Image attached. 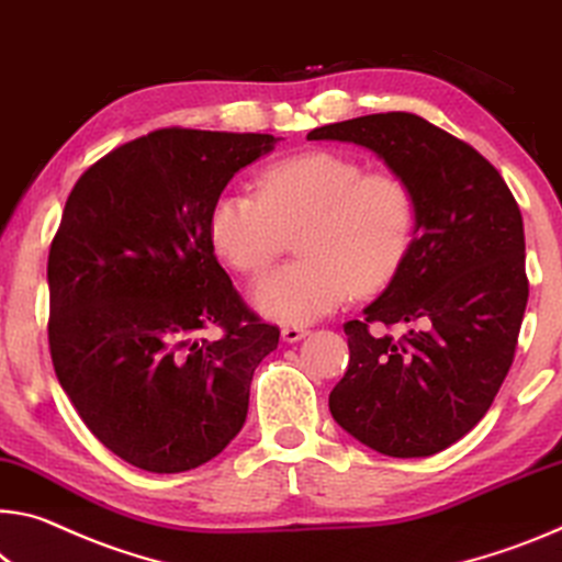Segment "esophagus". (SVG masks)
<instances>
[{"mask_svg":"<svg viewBox=\"0 0 562 562\" xmlns=\"http://www.w3.org/2000/svg\"><path fill=\"white\" fill-rule=\"evenodd\" d=\"M280 335H282L284 342H300L302 337L310 335V329L307 327H297V325H288V327H282Z\"/></svg>","mask_w":562,"mask_h":562,"instance_id":"1","label":"esophagus"}]
</instances>
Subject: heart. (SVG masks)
<instances>
[{
	"label": "heart",
	"mask_w": 562,
	"mask_h": 562,
	"mask_svg": "<svg viewBox=\"0 0 562 562\" xmlns=\"http://www.w3.org/2000/svg\"><path fill=\"white\" fill-rule=\"evenodd\" d=\"M415 198L390 172L313 149L262 169L255 192H222L207 215L215 252L233 270L265 272L297 233V262L267 274L255 307L288 325L313 323L352 295L385 284L415 237Z\"/></svg>",
	"instance_id": "obj_1"
}]
</instances>
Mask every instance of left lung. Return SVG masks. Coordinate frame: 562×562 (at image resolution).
Here are the masks:
<instances>
[{"label":"left lung","instance_id":"8db88e82","mask_svg":"<svg viewBox=\"0 0 562 562\" xmlns=\"http://www.w3.org/2000/svg\"><path fill=\"white\" fill-rule=\"evenodd\" d=\"M307 139L375 153L415 198V237L382 295L345 323L350 364L335 423L390 458L435 456L483 420L513 364L528 305L520 207L501 172L417 114L317 127ZM407 324L403 341L369 325Z\"/></svg>","mask_w":562,"mask_h":562}]
</instances>
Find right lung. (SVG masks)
I'll use <instances>...</instances> for the list:
<instances>
[{"mask_svg": "<svg viewBox=\"0 0 562 562\" xmlns=\"http://www.w3.org/2000/svg\"><path fill=\"white\" fill-rule=\"evenodd\" d=\"M278 139L157 130L104 155L67 198L47 262L52 362L94 438L147 473L220 456L280 342L207 235L212 202ZM207 326L223 335L200 338Z\"/></svg>", "mask_w": 562, "mask_h": 562, "instance_id": "obj_1", "label": "right lung"}]
</instances>
